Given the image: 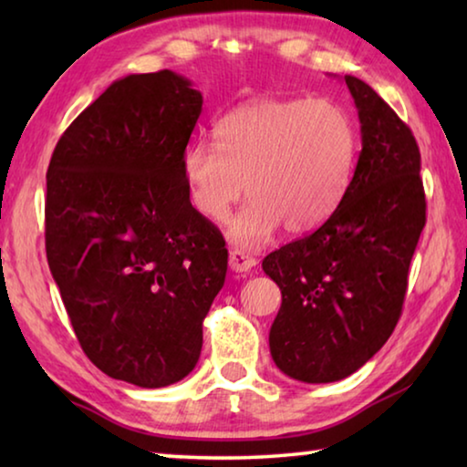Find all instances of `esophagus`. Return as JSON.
Listing matches in <instances>:
<instances>
[{"label": "esophagus", "mask_w": 467, "mask_h": 467, "mask_svg": "<svg viewBox=\"0 0 467 467\" xmlns=\"http://www.w3.org/2000/svg\"><path fill=\"white\" fill-rule=\"evenodd\" d=\"M255 257H251L249 253H244L241 249H233L231 255H228V267L236 274H244L249 272L253 265H255Z\"/></svg>", "instance_id": "obj_1"}]
</instances>
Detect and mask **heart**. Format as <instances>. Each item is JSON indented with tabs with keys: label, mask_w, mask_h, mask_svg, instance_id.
Segmentation results:
<instances>
[{
	"label": "heart",
	"mask_w": 467,
	"mask_h": 467,
	"mask_svg": "<svg viewBox=\"0 0 467 467\" xmlns=\"http://www.w3.org/2000/svg\"><path fill=\"white\" fill-rule=\"evenodd\" d=\"M218 144H193L181 169L189 200L220 223L247 192L253 200L228 223V236L259 247L284 228L306 234L334 214L357 167V131L327 100H255L226 113Z\"/></svg>",
	"instance_id": "obj_1"
}]
</instances>
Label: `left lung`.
Returning <instances> with one entry per match:
<instances>
[{"label":"left lung","mask_w":467,"mask_h":467,"mask_svg":"<svg viewBox=\"0 0 467 467\" xmlns=\"http://www.w3.org/2000/svg\"><path fill=\"white\" fill-rule=\"evenodd\" d=\"M362 150L326 224L264 259L282 306L270 352L284 375L334 383L367 365L398 326L426 223L420 150L408 125L358 78L344 76Z\"/></svg>","instance_id":"8db88e82"}]
</instances>
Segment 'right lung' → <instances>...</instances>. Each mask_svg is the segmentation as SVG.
I'll use <instances>...</instances> for the list:
<instances>
[{
	"mask_svg": "<svg viewBox=\"0 0 467 467\" xmlns=\"http://www.w3.org/2000/svg\"><path fill=\"white\" fill-rule=\"evenodd\" d=\"M203 97L162 69L115 80L47 171V262L78 342L102 373L156 389L195 368L228 251L181 169Z\"/></svg>",
	"mask_w": 467,
	"mask_h": 467,
	"instance_id": "obj_1",
	"label": "right lung"
}]
</instances>
